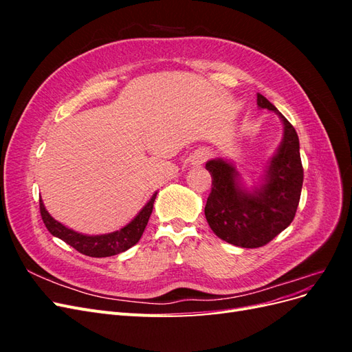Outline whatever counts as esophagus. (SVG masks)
<instances>
[{"instance_id": "34e87169", "label": "esophagus", "mask_w": 352, "mask_h": 352, "mask_svg": "<svg viewBox=\"0 0 352 352\" xmlns=\"http://www.w3.org/2000/svg\"><path fill=\"white\" fill-rule=\"evenodd\" d=\"M207 157H208V154H207L206 151H201V153H198V154H195V155H194V160H192V162H194V164L199 166V164H202V163L206 162V158H207Z\"/></svg>"}]
</instances>
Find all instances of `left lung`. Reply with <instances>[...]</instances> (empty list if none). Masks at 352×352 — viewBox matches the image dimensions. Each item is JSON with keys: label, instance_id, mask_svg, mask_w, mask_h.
<instances>
[{"label": "left lung", "instance_id": "8db88e82", "mask_svg": "<svg viewBox=\"0 0 352 352\" xmlns=\"http://www.w3.org/2000/svg\"><path fill=\"white\" fill-rule=\"evenodd\" d=\"M257 105L278 114L283 123V140L265 166L260 184L247 189L239 182L235 166L221 158L206 164L212 179L206 219L220 239L242 248L263 247L291 225L304 180L294 126L261 94H257Z\"/></svg>", "mask_w": 352, "mask_h": 352}]
</instances>
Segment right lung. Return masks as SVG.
<instances>
[{"label":"right lung","mask_w":352,"mask_h":352,"mask_svg":"<svg viewBox=\"0 0 352 352\" xmlns=\"http://www.w3.org/2000/svg\"><path fill=\"white\" fill-rule=\"evenodd\" d=\"M155 197L157 192L146 202L144 208L138 212L136 217L131 223H127L124 228L111 233H105V235H83V233L66 228L65 225H61L60 221L50 216V212L45 210L42 199H39V210L42 220H44L45 226L52 236L65 241L70 247H73L80 254L88 255V257L101 258L124 252L141 239L142 233L146 228V223L150 220V216L153 212Z\"/></svg>","instance_id":"obj_1"}]
</instances>
